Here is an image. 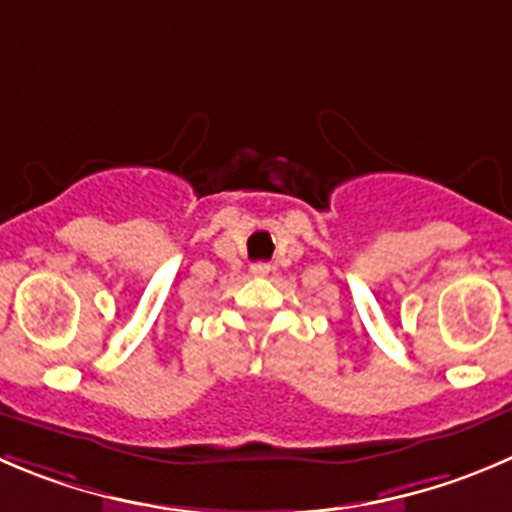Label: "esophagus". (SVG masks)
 I'll list each match as a JSON object with an SVG mask.
<instances>
[{
  "label": "esophagus",
  "instance_id": "34e87169",
  "mask_svg": "<svg viewBox=\"0 0 512 512\" xmlns=\"http://www.w3.org/2000/svg\"><path fill=\"white\" fill-rule=\"evenodd\" d=\"M271 271V266L269 264H253L251 266V274L253 276H266Z\"/></svg>",
  "mask_w": 512,
  "mask_h": 512
}]
</instances>
